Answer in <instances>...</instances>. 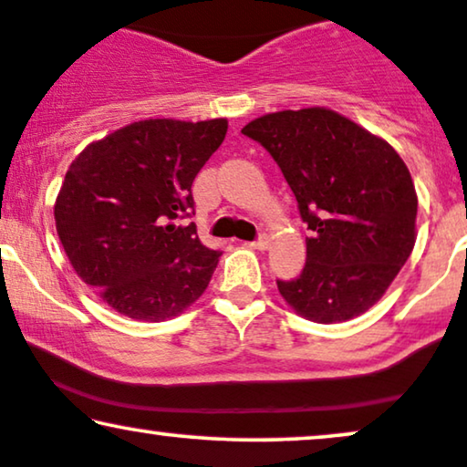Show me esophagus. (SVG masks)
Masks as SVG:
<instances>
[{
  "mask_svg": "<svg viewBox=\"0 0 467 467\" xmlns=\"http://www.w3.org/2000/svg\"><path fill=\"white\" fill-rule=\"evenodd\" d=\"M249 246H251V249H255V251H266L268 249V235H260V238L249 243Z\"/></svg>",
  "mask_w": 467,
  "mask_h": 467,
  "instance_id": "34e87169",
  "label": "esophagus"
}]
</instances>
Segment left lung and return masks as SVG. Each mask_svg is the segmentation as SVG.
I'll return each instance as SVG.
<instances>
[{
  "label": "left lung",
  "instance_id": "obj_1",
  "mask_svg": "<svg viewBox=\"0 0 467 467\" xmlns=\"http://www.w3.org/2000/svg\"><path fill=\"white\" fill-rule=\"evenodd\" d=\"M243 134L273 155L312 229L301 277L277 281L279 295L320 325L368 312L416 244L418 194L400 155L329 108L264 114Z\"/></svg>",
  "mask_w": 467,
  "mask_h": 467
}]
</instances>
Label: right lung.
<instances>
[{"instance_id": "1", "label": "right lung", "mask_w": 467, "mask_h": 467, "mask_svg": "<svg viewBox=\"0 0 467 467\" xmlns=\"http://www.w3.org/2000/svg\"><path fill=\"white\" fill-rule=\"evenodd\" d=\"M227 119H147L90 142L68 166L54 218L78 277L128 318L160 322L203 295L221 253L197 238L192 182Z\"/></svg>"}]
</instances>
